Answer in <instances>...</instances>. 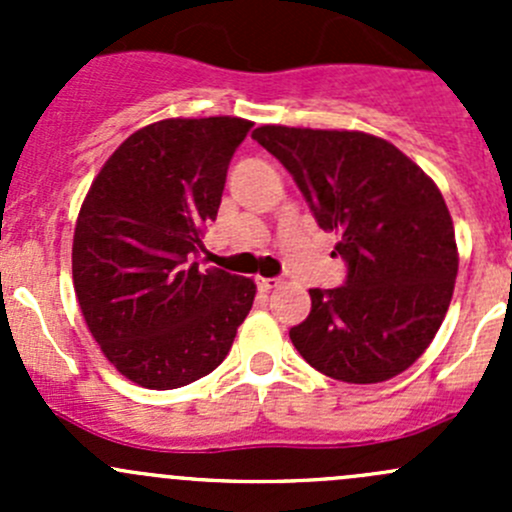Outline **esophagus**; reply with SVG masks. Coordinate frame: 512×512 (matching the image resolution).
Returning a JSON list of instances; mask_svg holds the SVG:
<instances>
[{
    "label": "esophagus",
    "mask_w": 512,
    "mask_h": 512,
    "mask_svg": "<svg viewBox=\"0 0 512 512\" xmlns=\"http://www.w3.org/2000/svg\"><path fill=\"white\" fill-rule=\"evenodd\" d=\"M277 285H280V280H277V277H257V287H260L262 292H267V289H272Z\"/></svg>",
    "instance_id": "1"
}]
</instances>
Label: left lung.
Returning <instances> with one entry per match:
<instances>
[{
    "mask_svg": "<svg viewBox=\"0 0 512 512\" xmlns=\"http://www.w3.org/2000/svg\"><path fill=\"white\" fill-rule=\"evenodd\" d=\"M307 200L342 287L309 289L312 309L289 339L309 366L347 384L409 369L436 337L458 275L456 235L441 190L384 138L359 131L260 126L252 133Z\"/></svg>",
    "mask_w": 512,
    "mask_h": 512,
    "instance_id": "left-lung-1",
    "label": "left lung"
}]
</instances>
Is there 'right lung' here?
<instances>
[{
	"label": "right lung",
	"instance_id": "right-lung-1",
	"mask_svg": "<svg viewBox=\"0 0 512 512\" xmlns=\"http://www.w3.org/2000/svg\"><path fill=\"white\" fill-rule=\"evenodd\" d=\"M250 128L230 116L151 123L116 148L81 205L76 297L101 352L133 384L165 391L210 374L250 312L255 282L195 262Z\"/></svg>",
	"mask_w": 512,
	"mask_h": 512
}]
</instances>
